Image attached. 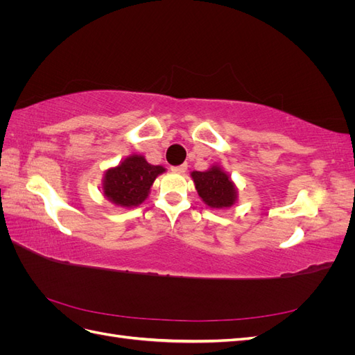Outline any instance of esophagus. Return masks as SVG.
<instances>
[{
  "instance_id": "obj_1",
  "label": "esophagus",
  "mask_w": 355,
  "mask_h": 355,
  "mask_svg": "<svg viewBox=\"0 0 355 355\" xmlns=\"http://www.w3.org/2000/svg\"><path fill=\"white\" fill-rule=\"evenodd\" d=\"M187 168H188V164H182V166H175V167H171V171H173V173H179V175H182V173H185Z\"/></svg>"
}]
</instances>
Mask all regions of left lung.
Masks as SVG:
<instances>
[{"label": "left lung", "mask_w": 355, "mask_h": 355, "mask_svg": "<svg viewBox=\"0 0 355 355\" xmlns=\"http://www.w3.org/2000/svg\"><path fill=\"white\" fill-rule=\"evenodd\" d=\"M196 189L204 204L211 209H228L239 200V188L219 164L204 171H191Z\"/></svg>", "instance_id": "8db88e82"}]
</instances>
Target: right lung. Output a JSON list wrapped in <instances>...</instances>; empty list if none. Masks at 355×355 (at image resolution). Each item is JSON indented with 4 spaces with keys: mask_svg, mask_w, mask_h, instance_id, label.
Instances as JSON below:
<instances>
[{
    "mask_svg": "<svg viewBox=\"0 0 355 355\" xmlns=\"http://www.w3.org/2000/svg\"><path fill=\"white\" fill-rule=\"evenodd\" d=\"M164 171L163 166L148 163L141 154L128 155L120 164L105 170L102 194L121 209L137 207L148 198L154 180Z\"/></svg>",
    "mask_w": 355,
    "mask_h": 355,
    "instance_id": "obj_1",
    "label": "right lung"
}]
</instances>
